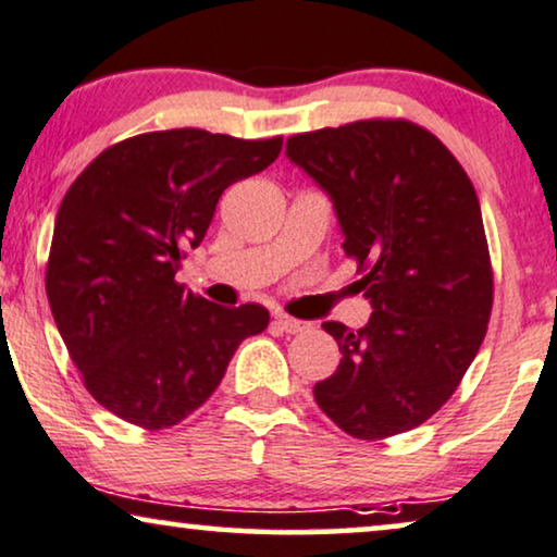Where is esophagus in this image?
Here are the masks:
<instances>
[{"mask_svg": "<svg viewBox=\"0 0 557 557\" xmlns=\"http://www.w3.org/2000/svg\"><path fill=\"white\" fill-rule=\"evenodd\" d=\"M272 324L277 326L280 332H287V334H296V332L306 330V321H298V319L287 317V313H280V311L272 317Z\"/></svg>", "mask_w": 557, "mask_h": 557, "instance_id": "1", "label": "esophagus"}]
</instances>
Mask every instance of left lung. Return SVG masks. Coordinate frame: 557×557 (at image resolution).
I'll list each match as a JSON object with an SVG mask.
<instances>
[{
	"label": "left lung",
	"mask_w": 557,
	"mask_h": 557,
	"mask_svg": "<svg viewBox=\"0 0 557 557\" xmlns=\"http://www.w3.org/2000/svg\"><path fill=\"white\" fill-rule=\"evenodd\" d=\"M285 156L330 197L358 259L363 330L324 321L339 360L317 405L363 441L412 431L444 407L478 355L493 272L472 181L410 122H355L287 139Z\"/></svg>",
	"instance_id": "1"
}]
</instances>
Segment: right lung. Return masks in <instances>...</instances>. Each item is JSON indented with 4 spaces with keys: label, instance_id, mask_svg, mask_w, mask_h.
I'll return each mask as SVG.
<instances>
[{
    "label": "right lung",
    "instance_id": "obj_1",
    "mask_svg": "<svg viewBox=\"0 0 557 557\" xmlns=\"http://www.w3.org/2000/svg\"><path fill=\"white\" fill-rule=\"evenodd\" d=\"M280 150V137L150 132L100 152L66 191L46 296L87 392L126 423H181L212 397L238 345L270 324L264 306L210 304L176 272L220 194Z\"/></svg>",
    "mask_w": 557,
    "mask_h": 557
}]
</instances>
